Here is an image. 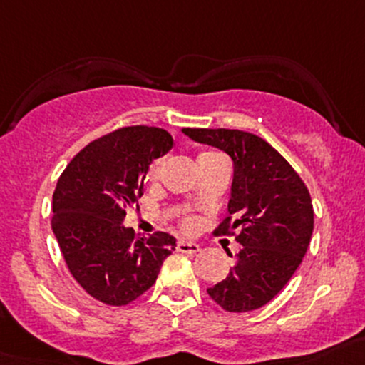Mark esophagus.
I'll return each instance as SVG.
<instances>
[{"mask_svg": "<svg viewBox=\"0 0 365 365\" xmlns=\"http://www.w3.org/2000/svg\"><path fill=\"white\" fill-rule=\"evenodd\" d=\"M176 249L183 254H196L201 251L200 245L194 244V242H187V240H180L178 245H176Z\"/></svg>", "mask_w": 365, "mask_h": 365, "instance_id": "1", "label": "esophagus"}]
</instances>
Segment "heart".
<instances>
[{
	"instance_id": "heart-1",
	"label": "heart",
	"mask_w": 365,
	"mask_h": 365,
	"mask_svg": "<svg viewBox=\"0 0 365 365\" xmlns=\"http://www.w3.org/2000/svg\"><path fill=\"white\" fill-rule=\"evenodd\" d=\"M203 155H205V153H203ZM159 164H160V160H155L152 165H150L148 176L155 175L157 168H159ZM183 227H185V230H192V227H194V220L192 219H185V220H183Z\"/></svg>"
}]
</instances>
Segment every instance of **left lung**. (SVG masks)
<instances>
[{"label": "left lung", "instance_id": "obj_1", "mask_svg": "<svg viewBox=\"0 0 365 365\" xmlns=\"http://www.w3.org/2000/svg\"><path fill=\"white\" fill-rule=\"evenodd\" d=\"M182 132L233 160L230 215L213 233L238 230L235 238L242 249L230 275L208 288V295L230 312L263 307L288 284L307 252L314 230L307 187L289 162L257 135L231 128Z\"/></svg>", "mask_w": 365, "mask_h": 365}]
</instances>
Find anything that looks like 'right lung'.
I'll list each match as a JSON object with an SVG mask.
<instances>
[{
	"label": "right lung",
	"instance_id": "right-lung-1",
	"mask_svg": "<svg viewBox=\"0 0 365 365\" xmlns=\"http://www.w3.org/2000/svg\"><path fill=\"white\" fill-rule=\"evenodd\" d=\"M171 148L164 128H118L84 146L58 178L51 226L70 274L102 304L141 297L175 251L171 235L141 237L123 226L127 208L143 196L148 165Z\"/></svg>",
	"mask_w": 365,
	"mask_h": 365
}]
</instances>
